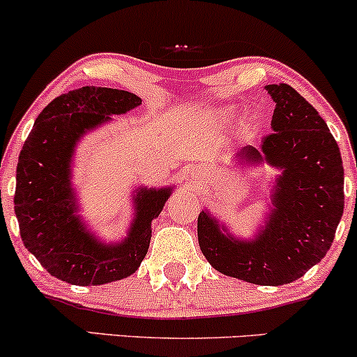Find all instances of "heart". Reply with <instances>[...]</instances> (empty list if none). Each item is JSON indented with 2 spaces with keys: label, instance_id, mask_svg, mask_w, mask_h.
I'll list each match as a JSON object with an SVG mask.
<instances>
[{
  "label": "heart",
  "instance_id": "1",
  "mask_svg": "<svg viewBox=\"0 0 357 357\" xmlns=\"http://www.w3.org/2000/svg\"><path fill=\"white\" fill-rule=\"evenodd\" d=\"M221 117H223V119H233V117H235V110L225 109L223 112H221Z\"/></svg>",
  "mask_w": 357,
  "mask_h": 357
}]
</instances>
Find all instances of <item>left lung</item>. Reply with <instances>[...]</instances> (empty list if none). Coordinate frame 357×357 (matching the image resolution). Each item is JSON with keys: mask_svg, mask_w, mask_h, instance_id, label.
I'll list each match as a JSON object with an SVG mask.
<instances>
[{"mask_svg": "<svg viewBox=\"0 0 357 357\" xmlns=\"http://www.w3.org/2000/svg\"><path fill=\"white\" fill-rule=\"evenodd\" d=\"M275 102L272 134L260 147L236 153L241 167H277L264 225L240 238L203 210L198 241L210 265L228 277L257 285H284L301 278L326 257L344 211L341 153L326 121L296 89L265 85Z\"/></svg>", "mask_w": 357, "mask_h": 357, "instance_id": "8db88e82", "label": "left lung"}]
</instances>
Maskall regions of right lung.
I'll list each match as a JSON object with an SVG mask.
<instances>
[{
	"mask_svg": "<svg viewBox=\"0 0 357 357\" xmlns=\"http://www.w3.org/2000/svg\"><path fill=\"white\" fill-rule=\"evenodd\" d=\"M136 93L82 87L61 93L36 117L16 166L15 215L23 245L53 277L72 285H102L132 275L144 260L151 223L174 188H137L134 218L121 241H104L79 215L72 186L75 147L99 129L141 105Z\"/></svg>",
	"mask_w": 357,
	"mask_h": 357,
	"instance_id": "obj_1",
	"label": "right lung"
}]
</instances>
